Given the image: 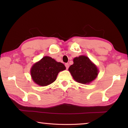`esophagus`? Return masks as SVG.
<instances>
[{"label":"esophagus","mask_w":128,"mask_h":128,"mask_svg":"<svg viewBox=\"0 0 128 128\" xmlns=\"http://www.w3.org/2000/svg\"><path fill=\"white\" fill-rule=\"evenodd\" d=\"M65 66L66 67V69H68L69 68V64L68 63H66L65 64Z\"/></svg>","instance_id":"esophagus-1"}]
</instances>
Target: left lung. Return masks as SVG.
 I'll list each match as a JSON object with an SVG mask.
<instances>
[{
  "instance_id": "8db88e82",
  "label": "left lung",
  "mask_w": 128,
  "mask_h": 128,
  "mask_svg": "<svg viewBox=\"0 0 128 128\" xmlns=\"http://www.w3.org/2000/svg\"><path fill=\"white\" fill-rule=\"evenodd\" d=\"M73 65L68 70L76 81L88 84L96 78L98 74L96 66L86 56H80L73 59Z\"/></svg>"
}]
</instances>
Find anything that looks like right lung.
<instances>
[{"mask_svg":"<svg viewBox=\"0 0 128 128\" xmlns=\"http://www.w3.org/2000/svg\"><path fill=\"white\" fill-rule=\"evenodd\" d=\"M66 69L62 62H56L49 56H44L32 66L30 73L35 83L44 86L55 81L59 72Z\"/></svg>","mask_w":128,"mask_h":128,"instance_id":"add662e5","label":"right lung"}]
</instances>
